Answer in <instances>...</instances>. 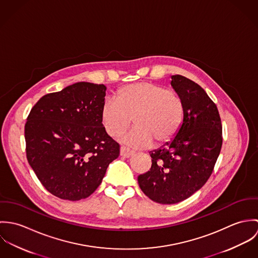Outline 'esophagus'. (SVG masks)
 Here are the masks:
<instances>
[{
    "mask_svg": "<svg viewBox=\"0 0 258 258\" xmlns=\"http://www.w3.org/2000/svg\"><path fill=\"white\" fill-rule=\"evenodd\" d=\"M133 155H134V152H133V151H131V150H129V149H127V148L125 147L120 148V156H121V157L130 158V157L133 156Z\"/></svg>",
    "mask_w": 258,
    "mask_h": 258,
    "instance_id": "esophagus-1",
    "label": "esophagus"
}]
</instances>
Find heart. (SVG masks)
Segmentation results:
<instances>
[{"label": "heart", "mask_w": 258, "mask_h": 258, "mask_svg": "<svg viewBox=\"0 0 258 258\" xmlns=\"http://www.w3.org/2000/svg\"><path fill=\"white\" fill-rule=\"evenodd\" d=\"M184 116V102L177 92L147 81L121 87L116 99H106L100 110L103 129L112 138L126 132L133 118L136 127L121 142L137 148L161 147L171 142Z\"/></svg>", "instance_id": "1"}]
</instances>
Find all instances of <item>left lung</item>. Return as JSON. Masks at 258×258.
Listing matches in <instances>:
<instances>
[{"instance_id":"left-lung-1","label":"left lung","mask_w":258,"mask_h":258,"mask_svg":"<svg viewBox=\"0 0 258 258\" xmlns=\"http://www.w3.org/2000/svg\"><path fill=\"white\" fill-rule=\"evenodd\" d=\"M171 85L184 102L182 127L170 143L150 152L151 169L138 177L142 191L163 205L180 203L206 184L222 145L220 113L207 92L179 74Z\"/></svg>"}]
</instances>
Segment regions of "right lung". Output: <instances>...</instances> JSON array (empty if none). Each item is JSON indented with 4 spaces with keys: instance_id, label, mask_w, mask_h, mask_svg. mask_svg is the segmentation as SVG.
<instances>
[{
    "instance_id": "add662e5",
    "label": "right lung",
    "mask_w": 258,
    "mask_h": 258,
    "mask_svg": "<svg viewBox=\"0 0 258 258\" xmlns=\"http://www.w3.org/2000/svg\"><path fill=\"white\" fill-rule=\"evenodd\" d=\"M106 86L77 82L42 96L25 125L27 159L42 185L69 201L89 197L120 147L105 132L100 110Z\"/></svg>"
}]
</instances>
